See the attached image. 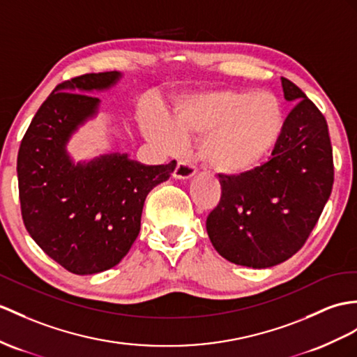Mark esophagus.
<instances>
[{
	"mask_svg": "<svg viewBox=\"0 0 357 357\" xmlns=\"http://www.w3.org/2000/svg\"><path fill=\"white\" fill-rule=\"evenodd\" d=\"M195 172V167L194 163L190 162L189 159H178L176 169H174L172 176L176 178H189L192 174Z\"/></svg>",
	"mask_w": 357,
	"mask_h": 357,
	"instance_id": "34e87169",
	"label": "esophagus"
}]
</instances>
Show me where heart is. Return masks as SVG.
Returning a JSON list of instances; mask_svg holds the SVG:
<instances>
[{
    "label": "heart",
    "mask_w": 357,
    "mask_h": 357,
    "mask_svg": "<svg viewBox=\"0 0 357 357\" xmlns=\"http://www.w3.org/2000/svg\"><path fill=\"white\" fill-rule=\"evenodd\" d=\"M283 121V106L271 91L218 89L181 98L171 124L154 123L149 135L167 149H176L181 136L204 135L199 158L207 167L242 174L268 158L279 141Z\"/></svg>",
    "instance_id": "1"
}]
</instances>
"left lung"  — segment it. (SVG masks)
I'll return each mask as SVG.
<instances>
[{
  "mask_svg": "<svg viewBox=\"0 0 357 357\" xmlns=\"http://www.w3.org/2000/svg\"><path fill=\"white\" fill-rule=\"evenodd\" d=\"M284 98L297 101L271 155L255 169L218 174L221 197L207 215L212 245L229 262L269 268L306 244L333 186L327 121L297 84L282 78Z\"/></svg>",
  "mask_w": 357,
  "mask_h": 357,
  "instance_id": "left-lung-1",
  "label": "left lung"
}]
</instances>
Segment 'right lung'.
Instances as JSON below:
<instances>
[{"label": "right lung", "mask_w": 357, "mask_h": 357, "mask_svg": "<svg viewBox=\"0 0 357 357\" xmlns=\"http://www.w3.org/2000/svg\"><path fill=\"white\" fill-rule=\"evenodd\" d=\"M119 73H92L57 84L31 119L18 151V188L25 229L51 259L78 275L123 260L141 230L144 202L168 180L176 160L145 167L126 154L74 165L65 142L91 115ZM75 92L73 93L72 91Z\"/></svg>", "instance_id": "1"}]
</instances>
